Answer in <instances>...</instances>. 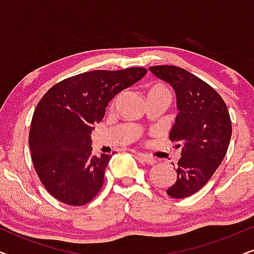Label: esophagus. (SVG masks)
I'll return each instance as SVG.
<instances>
[{
    "label": "esophagus",
    "mask_w": 254,
    "mask_h": 254,
    "mask_svg": "<svg viewBox=\"0 0 254 254\" xmlns=\"http://www.w3.org/2000/svg\"><path fill=\"white\" fill-rule=\"evenodd\" d=\"M136 155L138 156V157H140V159H141L142 162L147 163V164L152 165V164H155V163H156V159L152 157V156H149L147 154H142V152H137Z\"/></svg>",
    "instance_id": "obj_1"
}]
</instances>
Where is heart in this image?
<instances>
[{
    "instance_id": "b5f03b06",
    "label": "heart",
    "mask_w": 254,
    "mask_h": 254,
    "mask_svg": "<svg viewBox=\"0 0 254 254\" xmlns=\"http://www.w3.org/2000/svg\"><path fill=\"white\" fill-rule=\"evenodd\" d=\"M159 92H168V90H166L164 86L161 84H155V85H152L150 89H149L148 95L149 93H159Z\"/></svg>"
}]
</instances>
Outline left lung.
I'll list each match as a JSON object with an SVG mask.
<instances>
[{"label":"left lung","mask_w":254,"mask_h":254,"mask_svg":"<svg viewBox=\"0 0 254 254\" xmlns=\"http://www.w3.org/2000/svg\"><path fill=\"white\" fill-rule=\"evenodd\" d=\"M149 69L176 92L179 112L169 137L182 148V157L176 182L166 193L184 199L202 189L223 161L232 133L230 116L222 97L190 71L176 65Z\"/></svg>","instance_id":"obj_1"}]
</instances>
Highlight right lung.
I'll use <instances>...</instances> for the list:
<instances>
[{"mask_svg": "<svg viewBox=\"0 0 254 254\" xmlns=\"http://www.w3.org/2000/svg\"><path fill=\"white\" fill-rule=\"evenodd\" d=\"M145 72L140 67L83 72L52 86L38 103L29 135L31 157L55 199L83 206L98 194L112 156L91 154L92 125L102 121L114 96Z\"/></svg>", "mask_w": 254, "mask_h": 254, "instance_id": "add662e5", "label": "right lung"}]
</instances>
